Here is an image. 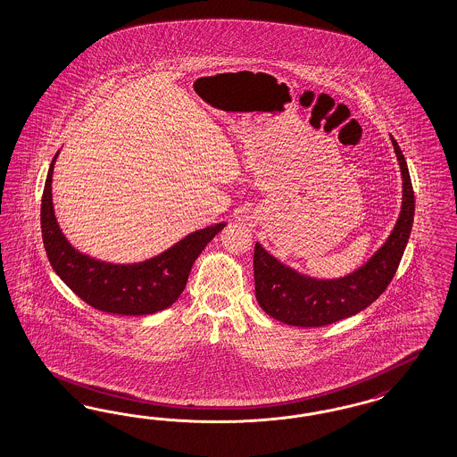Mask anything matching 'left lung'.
<instances>
[{
	"label": "left lung",
	"mask_w": 457,
	"mask_h": 457,
	"mask_svg": "<svg viewBox=\"0 0 457 457\" xmlns=\"http://www.w3.org/2000/svg\"><path fill=\"white\" fill-rule=\"evenodd\" d=\"M392 138L402 172L401 216L384 246L353 273L337 279H317L279 263L266 249L254 246V290L264 312L287 325L323 327L348 319L374 303L386 291L401 263L412 222L415 199L405 157Z\"/></svg>",
	"instance_id": "left-lung-1"
}]
</instances>
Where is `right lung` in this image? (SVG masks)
<instances>
[{
    "label": "right lung",
    "instance_id": "1",
    "mask_svg": "<svg viewBox=\"0 0 457 457\" xmlns=\"http://www.w3.org/2000/svg\"><path fill=\"white\" fill-rule=\"evenodd\" d=\"M48 169L42 197V236L48 262L62 281L85 303L115 315H151L169 308L186 288L194 262L226 222L194 231L172 248L147 262L113 264L98 262L73 248L56 222Z\"/></svg>",
    "mask_w": 457,
    "mask_h": 457
}]
</instances>
